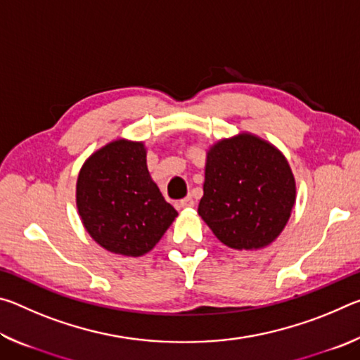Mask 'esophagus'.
Here are the masks:
<instances>
[{"label":"esophagus","mask_w":360,"mask_h":360,"mask_svg":"<svg viewBox=\"0 0 360 360\" xmlns=\"http://www.w3.org/2000/svg\"><path fill=\"white\" fill-rule=\"evenodd\" d=\"M178 205H179V208H192L195 203H193V198L192 197H186V198L179 200Z\"/></svg>","instance_id":"1"}]
</instances>
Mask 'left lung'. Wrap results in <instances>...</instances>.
Wrapping results in <instances>:
<instances>
[{"label":"left lung","mask_w":360,"mask_h":360,"mask_svg":"<svg viewBox=\"0 0 360 360\" xmlns=\"http://www.w3.org/2000/svg\"><path fill=\"white\" fill-rule=\"evenodd\" d=\"M297 198L294 173L276 146L252 133L222 138L206 152L198 214L236 251L271 245Z\"/></svg>","instance_id":"obj_1"}]
</instances>
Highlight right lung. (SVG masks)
<instances>
[{
	"mask_svg": "<svg viewBox=\"0 0 360 360\" xmlns=\"http://www.w3.org/2000/svg\"><path fill=\"white\" fill-rule=\"evenodd\" d=\"M146 155L143 141L117 138L95 150L79 172V217L96 245L112 254H148L178 216L152 181Z\"/></svg>",
	"mask_w": 360,
	"mask_h": 360,
	"instance_id": "1",
	"label": "right lung"
}]
</instances>
